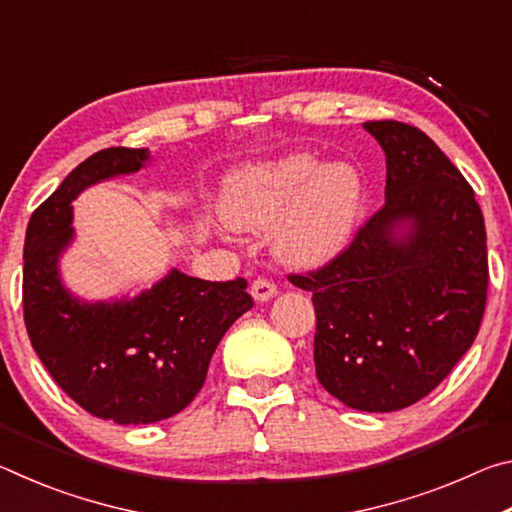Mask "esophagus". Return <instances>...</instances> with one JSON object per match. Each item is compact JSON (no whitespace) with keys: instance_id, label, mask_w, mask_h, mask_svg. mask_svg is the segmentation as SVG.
<instances>
[{"instance_id":"obj_1","label":"esophagus","mask_w":512,"mask_h":512,"mask_svg":"<svg viewBox=\"0 0 512 512\" xmlns=\"http://www.w3.org/2000/svg\"><path fill=\"white\" fill-rule=\"evenodd\" d=\"M250 296H253L257 302H266L277 296V287L271 280H266V277H257L253 287H250Z\"/></svg>"}]
</instances>
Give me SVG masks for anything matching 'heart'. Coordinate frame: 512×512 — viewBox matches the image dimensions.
Segmentation results:
<instances>
[{"label": "heart", "mask_w": 512, "mask_h": 512, "mask_svg": "<svg viewBox=\"0 0 512 512\" xmlns=\"http://www.w3.org/2000/svg\"><path fill=\"white\" fill-rule=\"evenodd\" d=\"M361 178L348 162L320 164L311 151L241 164L225 178L221 214L237 230L273 228V253L293 268H316L348 246Z\"/></svg>", "instance_id": "heart-1"}]
</instances>
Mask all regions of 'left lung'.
I'll list each match as a JSON object with an SVG mask.
<instances>
[{"mask_svg":"<svg viewBox=\"0 0 512 512\" xmlns=\"http://www.w3.org/2000/svg\"><path fill=\"white\" fill-rule=\"evenodd\" d=\"M386 155V203L327 266L291 275L316 309V377L350 409L391 413L429 395L479 334L488 293L474 189L431 137L366 121Z\"/></svg>","mask_w":512,"mask_h":512,"instance_id":"8db88e82","label":"left lung"}]
</instances>
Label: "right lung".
<instances>
[{
	"mask_svg": "<svg viewBox=\"0 0 512 512\" xmlns=\"http://www.w3.org/2000/svg\"><path fill=\"white\" fill-rule=\"evenodd\" d=\"M149 149H103L81 162L31 214L24 239V323L56 384L101 420L151 424L201 391L216 345L253 307L246 280L207 282L178 268L135 298L88 302L60 277L74 241L72 201L103 180L135 173Z\"/></svg>",
	"mask_w": 512,
	"mask_h": 512,
	"instance_id": "obj_1",
	"label": "right lung"
}]
</instances>
